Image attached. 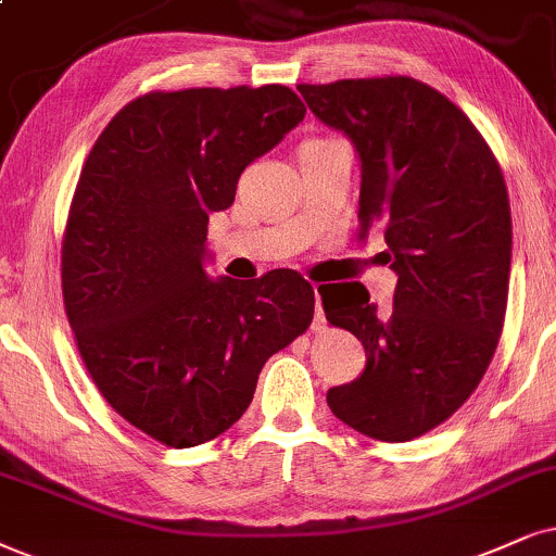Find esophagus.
<instances>
[{
    "label": "esophagus",
    "mask_w": 556,
    "mask_h": 556,
    "mask_svg": "<svg viewBox=\"0 0 556 556\" xmlns=\"http://www.w3.org/2000/svg\"><path fill=\"white\" fill-rule=\"evenodd\" d=\"M313 292H315V318H313V330H323V328H326V313H323V307H320L318 285H313Z\"/></svg>",
    "instance_id": "1"
}]
</instances>
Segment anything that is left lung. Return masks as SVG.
<instances>
[{
    "instance_id": "1",
    "label": "left lung",
    "mask_w": 556,
    "mask_h": 556,
    "mask_svg": "<svg viewBox=\"0 0 556 556\" xmlns=\"http://www.w3.org/2000/svg\"><path fill=\"white\" fill-rule=\"evenodd\" d=\"M362 166L359 241L384 233L397 274L390 315L359 282L320 290L328 323L367 351L354 382L328 390L336 418L377 441H410L472 395L501 339L510 279V205L501 166L469 117L410 76L300 84Z\"/></svg>"
}]
</instances>
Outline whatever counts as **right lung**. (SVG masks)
<instances>
[{
	"label": "right lung",
	"instance_id": "obj_1",
	"mask_svg": "<svg viewBox=\"0 0 556 556\" xmlns=\"http://www.w3.org/2000/svg\"><path fill=\"white\" fill-rule=\"evenodd\" d=\"M302 117L279 84L153 91L112 117L81 168L61 251L68 323L104 400L161 444L228 431L266 359L311 326L298 271L205 269L210 215Z\"/></svg>",
	"mask_w": 556,
	"mask_h": 556
}]
</instances>
